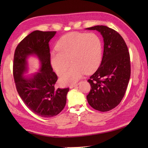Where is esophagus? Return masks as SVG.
Returning <instances> with one entry per match:
<instances>
[{"label":"esophagus","mask_w":148,"mask_h":148,"mask_svg":"<svg viewBox=\"0 0 148 148\" xmlns=\"http://www.w3.org/2000/svg\"><path fill=\"white\" fill-rule=\"evenodd\" d=\"M78 84H79V83H77V84H71V85H70V86H69V88H70L71 89V88H74L75 86H77Z\"/></svg>","instance_id":"1"}]
</instances>
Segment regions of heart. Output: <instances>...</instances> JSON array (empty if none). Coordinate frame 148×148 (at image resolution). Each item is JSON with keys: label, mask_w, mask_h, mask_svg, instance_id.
Returning a JSON list of instances; mask_svg holds the SVG:
<instances>
[{"label": "heart", "mask_w": 148, "mask_h": 148, "mask_svg": "<svg viewBox=\"0 0 148 148\" xmlns=\"http://www.w3.org/2000/svg\"><path fill=\"white\" fill-rule=\"evenodd\" d=\"M57 51L50 53L49 60L56 73L62 74L60 81L64 85L76 83L85 72L95 71L101 63L102 42L95 34L72 32L62 37L56 46Z\"/></svg>", "instance_id": "obj_1"}]
</instances>
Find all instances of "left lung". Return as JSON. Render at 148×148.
<instances>
[{"label": "left lung", "mask_w": 148, "mask_h": 148, "mask_svg": "<svg viewBox=\"0 0 148 148\" xmlns=\"http://www.w3.org/2000/svg\"><path fill=\"white\" fill-rule=\"evenodd\" d=\"M86 30L98 31L104 44L101 64L88 80L91 90L87 100L97 111H109L120 103L126 92L130 77L129 52L125 40L114 30L103 25Z\"/></svg>", "instance_id": "obj_1"}]
</instances>
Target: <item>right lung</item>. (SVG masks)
Listing matches in <instances>:
<instances>
[{"mask_svg":"<svg viewBox=\"0 0 148 148\" xmlns=\"http://www.w3.org/2000/svg\"><path fill=\"white\" fill-rule=\"evenodd\" d=\"M56 32L34 31L17 46L14 55L13 76L19 95L29 109L43 118L53 117L62 111L69 91V88H55L58 77L50 64L49 42ZM30 56L38 59L39 72L25 76Z\"/></svg>","mask_w":148,"mask_h":148,"instance_id":"obj_1","label":"right lung"}]
</instances>
